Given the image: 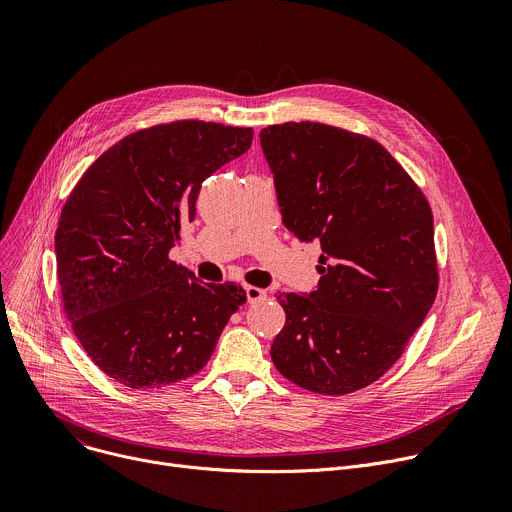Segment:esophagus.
<instances>
[{
	"instance_id": "34e87169",
	"label": "esophagus",
	"mask_w": 512,
	"mask_h": 512,
	"mask_svg": "<svg viewBox=\"0 0 512 512\" xmlns=\"http://www.w3.org/2000/svg\"><path fill=\"white\" fill-rule=\"evenodd\" d=\"M246 297H248V303H258V301H262L266 297V291L260 289V287L248 285L246 287Z\"/></svg>"
}]
</instances>
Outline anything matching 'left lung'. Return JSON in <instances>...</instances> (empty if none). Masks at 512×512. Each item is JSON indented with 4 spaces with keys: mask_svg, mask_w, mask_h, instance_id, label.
Returning a JSON list of instances; mask_svg holds the SVG:
<instances>
[{
    "mask_svg": "<svg viewBox=\"0 0 512 512\" xmlns=\"http://www.w3.org/2000/svg\"><path fill=\"white\" fill-rule=\"evenodd\" d=\"M282 221L319 240V285L278 293L287 313L270 356L317 394H350L386 374L439 287L427 197L376 140L319 122L260 132Z\"/></svg>",
    "mask_w": 512,
    "mask_h": 512,
    "instance_id": "1",
    "label": "left lung"
}]
</instances>
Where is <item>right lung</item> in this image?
<instances>
[{
	"mask_svg": "<svg viewBox=\"0 0 512 512\" xmlns=\"http://www.w3.org/2000/svg\"><path fill=\"white\" fill-rule=\"evenodd\" d=\"M252 128L179 120L128 134L87 170L56 227L63 307L87 356L128 388H160L205 368L246 303L168 258L195 219L201 183L242 156Z\"/></svg>",
	"mask_w": 512,
	"mask_h": 512,
	"instance_id": "obj_1",
	"label": "right lung"
}]
</instances>
